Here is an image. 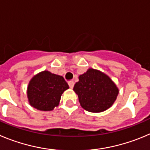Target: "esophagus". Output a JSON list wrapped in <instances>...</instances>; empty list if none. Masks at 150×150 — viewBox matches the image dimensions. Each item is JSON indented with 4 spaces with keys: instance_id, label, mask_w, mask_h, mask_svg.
Instances as JSON below:
<instances>
[{
    "instance_id": "1",
    "label": "esophagus",
    "mask_w": 150,
    "mask_h": 150,
    "mask_svg": "<svg viewBox=\"0 0 150 150\" xmlns=\"http://www.w3.org/2000/svg\"><path fill=\"white\" fill-rule=\"evenodd\" d=\"M68 84L70 88H73L74 85H75V82H74L73 81H69Z\"/></svg>"
}]
</instances>
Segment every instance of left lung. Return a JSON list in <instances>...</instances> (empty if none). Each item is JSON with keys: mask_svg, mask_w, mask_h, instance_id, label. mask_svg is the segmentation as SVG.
<instances>
[{"mask_svg": "<svg viewBox=\"0 0 150 150\" xmlns=\"http://www.w3.org/2000/svg\"><path fill=\"white\" fill-rule=\"evenodd\" d=\"M74 86L81 107L87 111L99 113L107 110L115 102L119 90L108 75L89 69L79 76Z\"/></svg>", "mask_w": 150, "mask_h": 150, "instance_id": "left-lung-1", "label": "left lung"}]
</instances>
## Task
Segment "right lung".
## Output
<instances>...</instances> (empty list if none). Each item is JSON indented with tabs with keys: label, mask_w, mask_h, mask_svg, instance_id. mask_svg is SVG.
I'll return each mask as SVG.
<instances>
[{
	"label": "right lung",
	"mask_w": 150,
	"mask_h": 150,
	"mask_svg": "<svg viewBox=\"0 0 150 150\" xmlns=\"http://www.w3.org/2000/svg\"><path fill=\"white\" fill-rule=\"evenodd\" d=\"M69 85L60 75L44 71L35 75L28 87L30 104L40 110H52L60 102V97Z\"/></svg>",
	"instance_id": "1"
}]
</instances>
